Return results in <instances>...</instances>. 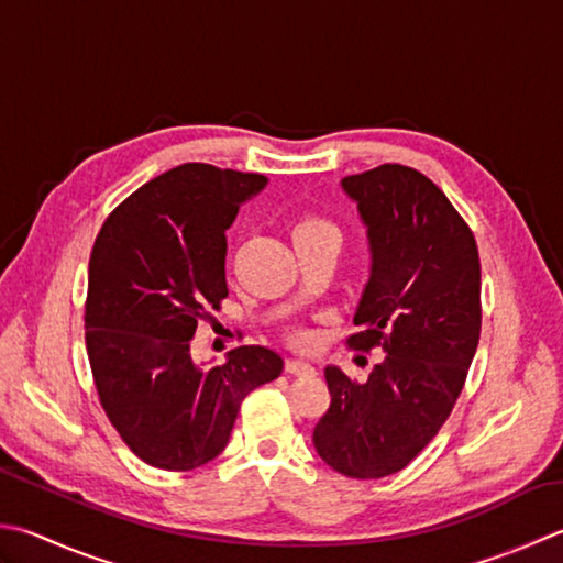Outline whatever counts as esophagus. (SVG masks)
<instances>
[{
  "mask_svg": "<svg viewBox=\"0 0 563 563\" xmlns=\"http://www.w3.org/2000/svg\"><path fill=\"white\" fill-rule=\"evenodd\" d=\"M285 373H288V376H312L314 368L310 366V363H305V361L288 358V361H285Z\"/></svg>",
  "mask_w": 563,
  "mask_h": 563,
  "instance_id": "esophagus-1",
  "label": "esophagus"
}]
</instances>
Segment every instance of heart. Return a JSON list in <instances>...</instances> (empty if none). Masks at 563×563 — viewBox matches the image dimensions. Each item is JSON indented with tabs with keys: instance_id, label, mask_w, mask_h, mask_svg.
I'll return each mask as SVG.
<instances>
[{
	"instance_id": "1",
	"label": "heart",
	"mask_w": 563,
	"mask_h": 563,
	"mask_svg": "<svg viewBox=\"0 0 563 563\" xmlns=\"http://www.w3.org/2000/svg\"><path fill=\"white\" fill-rule=\"evenodd\" d=\"M312 236H329V239H336L339 236V229L332 222V219L319 214V212H302L295 217L292 222V239L295 241H302V239H312ZM292 344L297 346H305L307 341H310V334L307 332H295L292 336Z\"/></svg>"
}]
</instances>
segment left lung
<instances>
[{"mask_svg":"<svg viewBox=\"0 0 563 563\" xmlns=\"http://www.w3.org/2000/svg\"><path fill=\"white\" fill-rule=\"evenodd\" d=\"M341 185L373 251L346 344L385 358L363 383L324 368L332 405L312 442L341 476L373 481L420 456L464 390L481 339V258L466 219L420 170L383 163Z\"/></svg>","mask_w":563,"mask_h":563,"instance_id":"8db88e82","label":"left lung"}]
</instances>
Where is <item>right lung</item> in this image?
Segmentation results:
<instances>
[{"mask_svg":"<svg viewBox=\"0 0 563 563\" xmlns=\"http://www.w3.org/2000/svg\"><path fill=\"white\" fill-rule=\"evenodd\" d=\"M258 173L185 163L141 185L104 219L90 253L85 346L99 405L153 468L192 471L224 451L251 390L283 358L239 346L197 366L190 339L229 295L227 236Z\"/></svg>","mask_w":563,"mask_h":563,"instance_id":"right-lung-1","label":"right lung"}]
</instances>
